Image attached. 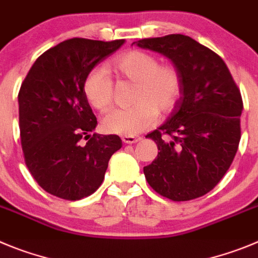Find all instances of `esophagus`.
<instances>
[{
  "mask_svg": "<svg viewBox=\"0 0 258 258\" xmlns=\"http://www.w3.org/2000/svg\"><path fill=\"white\" fill-rule=\"evenodd\" d=\"M122 141L124 144H135V143H139L141 141V137L140 136H128V135H124L122 136Z\"/></svg>",
  "mask_w": 258,
  "mask_h": 258,
  "instance_id": "obj_1",
  "label": "esophagus"
}]
</instances>
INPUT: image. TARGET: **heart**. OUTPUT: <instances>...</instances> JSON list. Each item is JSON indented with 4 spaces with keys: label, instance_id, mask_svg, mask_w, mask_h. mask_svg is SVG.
I'll return each instance as SVG.
<instances>
[{
    "label": "heart",
    "instance_id": "1",
    "mask_svg": "<svg viewBox=\"0 0 258 258\" xmlns=\"http://www.w3.org/2000/svg\"><path fill=\"white\" fill-rule=\"evenodd\" d=\"M112 67L124 80L137 83L134 108L115 109L102 121L104 131L128 135L150 128L156 123L159 112L169 114L177 108L183 91V80L178 67L160 63L153 53L132 49L112 61ZM86 100L99 112H107L114 103V84L102 66H95L86 74L83 84Z\"/></svg>",
    "mask_w": 258,
    "mask_h": 258
}]
</instances>
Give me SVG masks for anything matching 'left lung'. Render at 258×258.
I'll use <instances>...</instances> for the list:
<instances>
[{
    "label": "left lung",
    "instance_id": "8db88e82",
    "mask_svg": "<svg viewBox=\"0 0 258 258\" xmlns=\"http://www.w3.org/2000/svg\"><path fill=\"white\" fill-rule=\"evenodd\" d=\"M172 59L183 80L177 108L146 137L158 156L144 167L148 183L172 201H188L210 192L233 163L240 140L243 100L219 54L182 34L136 42Z\"/></svg>",
    "mask_w": 258,
    "mask_h": 258
}]
</instances>
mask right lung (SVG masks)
<instances>
[{
    "label": "right lung",
    "mask_w": 258,
    "mask_h": 258,
    "mask_svg": "<svg viewBox=\"0 0 258 258\" xmlns=\"http://www.w3.org/2000/svg\"><path fill=\"white\" fill-rule=\"evenodd\" d=\"M123 39L72 38L45 50L29 70L19 91V124L24 160L48 194L76 201L104 179L110 156L122 148L117 135H98L96 118L83 91L93 67ZM83 138L88 140L81 144Z\"/></svg>",
    "instance_id": "add662e5"
}]
</instances>
